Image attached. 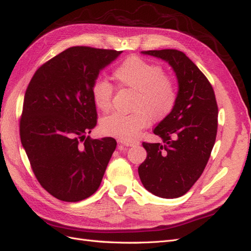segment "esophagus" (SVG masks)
I'll list each match as a JSON object with an SVG mask.
<instances>
[{"instance_id": "1", "label": "esophagus", "mask_w": 251, "mask_h": 251, "mask_svg": "<svg viewBox=\"0 0 251 251\" xmlns=\"http://www.w3.org/2000/svg\"><path fill=\"white\" fill-rule=\"evenodd\" d=\"M121 144L122 145H125V147H137V145L140 144V142L138 141V140H128V141H126V140H121Z\"/></svg>"}]
</instances>
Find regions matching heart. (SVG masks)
<instances>
[{"instance_id": "obj_1", "label": "heart", "mask_w": 251, "mask_h": 251, "mask_svg": "<svg viewBox=\"0 0 251 251\" xmlns=\"http://www.w3.org/2000/svg\"><path fill=\"white\" fill-rule=\"evenodd\" d=\"M113 78L122 87L136 92L130 114L114 113L100 121V131L106 136L129 140L139 135L153 122L170 115L176 106L178 87L174 79L166 75L160 64L137 55L128 56L113 71ZM91 97L101 112L112 108L113 87L108 81L97 79L91 86Z\"/></svg>"}]
</instances>
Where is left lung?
Segmentation results:
<instances>
[{
    "mask_svg": "<svg viewBox=\"0 0 251 251\" xmlns=\"http://www.w3.org/2000/svg\"><path fill=\"white\" fill-rule=\"evenodd\" d=\"M142 53L167 61L178 81L176 108L154 129L164 144L143 142L148 156L138 168L145 188L173 199L185 195L204 171L217 135V101L212 84L184 52L164 49Z\"/></svg>",
    "mask_w": 251,
    "mask_h": 251,
    "instance_id": "left-lung-1",
    "label": "left lung"
}]
</instances>
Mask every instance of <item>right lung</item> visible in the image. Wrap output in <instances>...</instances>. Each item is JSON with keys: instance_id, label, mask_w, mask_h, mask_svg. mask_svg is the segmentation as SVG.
<instances>
[{"instance_id": "add662e5", "label": "right lung", "mask_w": 251, "mask_h": 251, "mask_svg": "<svg viewBox=\"0 0 251 251\" xmlns=\"http://www.w3.org/2000/svg\"><path fill=\"white\" fill-rule=\"evenodd\" d=\"M122 51L75 46L40 66L25 91L20 139L42 187L78 202L98 189L116 148L113 138L86 136L97 124L91 86Z\"/></svg>"}]
</instances>
